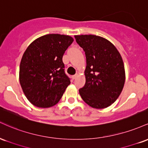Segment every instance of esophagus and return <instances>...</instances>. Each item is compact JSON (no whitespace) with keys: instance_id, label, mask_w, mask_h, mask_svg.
I'll use <instances>...</instances> for the list:
<instances>
[{"instance_id":"obj_1","label":"esophagus","mask_w":148,"mask_h":148,"mask_svg":"<svg viewBox=\"0 0 148 148\" xmlns=\"http://www.w3.org/2000/svg\"><path fill=\"white\" fill-rule=\"evenodd\" d=\"M77 76H78V74H75V75H73V76H72V79H76V78H77Z\"/></svg>"}]
</instances>
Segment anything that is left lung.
I'll return each instance as SVG.
<instances>
[{
  "label": "left lung",
  "mask_w": 148,
  "mask_h": 148,
  "mask_svg": "<svg viewBox=\"0 0 148 148\" xmlns=\"http://www.w3.org/2000/svg\"><path fill=\"white\" fill-rule=\"evenodd\" d=\"M86 58V84L79 89L81 98L95 108L114 103L123 90L125 71L123 58L111 42L93 35L74 36Z\"/></svg>",
  "instance_id": "left-lung-1"
}]
</instances>
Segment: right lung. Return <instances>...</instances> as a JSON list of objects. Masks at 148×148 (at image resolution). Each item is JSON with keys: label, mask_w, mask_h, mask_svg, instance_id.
Wrapping results in <instances>:
<instances>
[{"label": "right lung", "mask_w": 148, "mask_h": 148, "mask_svg": "<svg viewBox=\"0 0 148 148\" xmlns=\"http://www.w3.org/2000/svg\"><path fill=\"white\" fill-rule=\"evenodd\" d=\"M73 41L68 35L48 34L26 49L20 63L19 81L25 97L34 106H54L70 84L62 56Z\"/></svg>", "instance_id": "obj_1"}]
</instances>
